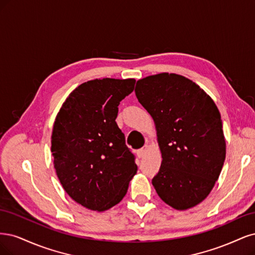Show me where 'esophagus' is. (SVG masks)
I'll use <instances>...</instances> for the list:
<instances>
[{
  "mask_svg": "<svg viewBox=\"0 0 255 255\" xmlns=\"http://www.w3.org/2000/svg\"><path fill=\"white\" fill-rule=\"evenodd\" d=\"M147 149H148V146H147V144H145L141 149H138V150L136 151L137 157H138V158H143L144 155L146 154V152H147Z\"/></svg>",
  "mask_w": 255,
  "mask_h": 255,
  "instance_id": "esophagus-1",
  "label": "esophagus"
}]
</instances>
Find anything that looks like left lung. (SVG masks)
I'll list each match as a JSON object with an SVG mask.
<instances>
[{"label":"left lung","mask_w":255,"mask_h":255,"mask_svg":"<svg viewBox=\"0 0 255 255\" xmlns=\"http://www.w3.org/2000/svg\"><path fill=\"white\" fill-rule=\"evenodd\" d=\"M134 91L154 121L162 153L152 185L171 208L195 207L214 187L226 159L218 108L199 86L177 74L139 79Z\"/></svg>","instance_id":"obj_1"}]
</instances>
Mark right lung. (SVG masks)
Segmentation results:
<instances>
[{
  "mask_svg": "<svg viewBox=\"0 0 255 255\" xmlns=\"http://www.w3.org/2000/svg\"><path fill=\"white\" fill-rule=\"evenodd\" d=\"M134 79L87 81L69 95L54 123L52 154L64 191L92 211L124 198L137 166L116 119Z\"/></svg>",
  "mask_w": 255,
  "mask_h": 255,
  "instance_id": "add662e5",
  "label": "right lung"
}]
</instances>
